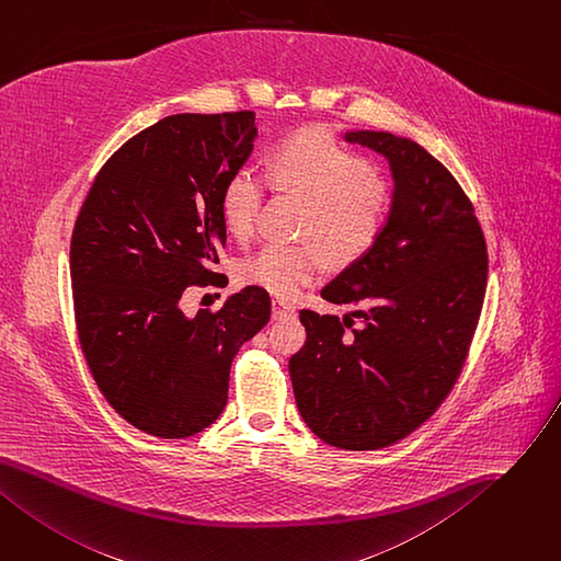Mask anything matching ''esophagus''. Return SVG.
<instances>
[{"label": "esophagus", "instance_id": "34e87169", "mask_svg": "<svg viewBox=\"0 0 561 561\" xmlns=\"http://www.w3.org/2000/svg\"><path fill=\"white\" fill-rule=\"evenodd\" d=\"M293 313H295V307H290L284 300H273V320H282V318L293 316Z\"/></svg>", "mask_w": 561, "mask_h": 561}]
</instances>
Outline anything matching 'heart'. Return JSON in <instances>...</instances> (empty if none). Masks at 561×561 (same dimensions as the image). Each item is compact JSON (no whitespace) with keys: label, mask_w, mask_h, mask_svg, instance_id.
Segmentation results:
<instances>
[{"label":"heart","mask_w":561,"mask_h":561,"mask_svg":"<svg viewBox=\"0 0 561 561\" xmlns=\"http://www.w3.org/2000/svg\"><path fill=\"white\" fill-rule=\"evenodd\" d=\"M268 178L275 190L307 201L302 234L316 237L335 261H354L383 230L388 194L371 164L343 146L327 128L295 130L268 153ZM264 198V182L239 169L220 194L222 222L232 237L248 239ZM327 268V254L316 243H268L243 268V282L277 297H293Z\"/></svg>","instance_id":"b5f03b06"}]
</instances>
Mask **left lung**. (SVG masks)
I'll return each mask as SVG.
<instances>
[{
  "instance_id": "8db88e82",
  "label": "left lung",
  "mask_w": 561,
  "mask_h": 561,
  "mask_svg": "<svg viewBox=\"0 0 561 561\" xmlns=\"http://www.w3.org/2000/svg\"><path fill=\"white\" fill-rule=\"evenodd\" d=\"M345 139L390 162L392 205L379 239L320 290L354 311H300L307 343L288 371L322 442L375 451L420 428L456 386L488 286V245L458 180L417 141L377 130Z\"/></svg>"
}]
</instances>
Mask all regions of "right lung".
I'll return each instance as SVG.
<instances>
[{"instance_id":"obj_1","label":"right lung","mask_w":561,"mask_h":561,"mask_svg":"<svg viewBox=\"0 0 561 561\" xmlns=\"http://www.w3.org/2000/svg\"><path fill=\"white\" fill-rule=\"evenodd\" d=\"M254 112L171 115L128 139L92 182L71 234L73 316L105 401L135 428L182 439L228 403L239 347L271 320L245 286L184 316L186 286H218L222 186L254 148Z\"/></svg>"}]
</instances>
